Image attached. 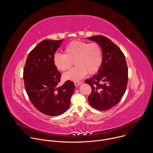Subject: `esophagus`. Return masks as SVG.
Instances as JSON below:
<instances>
[{"mask_svg": "<svg viewBox=\"0 0 153 153\" xmlns=\"http://www.w3.org/2000/svg\"><path fill=\"white\" fill-rule=\"evenodd\" d=\"M81 83V82H77V81H76V82H74V85H75V86H79L80 84Z\"/></svg>", "mask_w": 153, "mask_h": 153, "instance_id": "obj_1", "label": "esophagus"}]
</instances>
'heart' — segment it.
Segmentation results:
<instances>
[{
  "label": "heart",
  "mask_w": 153,
  "mask_h": 153,
  "mask_svg": "<svg viewBox=\"0 0 153 153\" xmlns=\"http://www.w3.org/2000/svg\"><path fill=\"white\" fill-rule=\"evenodd\" d=\"M53 63L61 71L68 70L73 64L76 65L71 70L63 74L66 80L78 81L87 73L96 74L102 62V53L96 42L88 43L80 40L70 42L64 48V54L56 53L53 58Z\"/></svg>",
  "instance_id": "b5f03b06"
}]
</instances>
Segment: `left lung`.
<instances>
[{"mask_svg": "<svg viewBox=\"0 0 153 153\" xmlns=\"http://www.w3.org/2000/svg\"><path fill=\"white\" fill-rule=\"evenodd\" d=\"M88 39L97 42L103 53L98 73L85 80L92 89L88 102L96 110H108L120 102L126 89L128 71L125 57L115 43L105 36L98 35Z\"/></svg>", "mask_w": 153, "mask_h": 153, "instance_id": "8db88e82", "label": "left lung"}]
</instances>
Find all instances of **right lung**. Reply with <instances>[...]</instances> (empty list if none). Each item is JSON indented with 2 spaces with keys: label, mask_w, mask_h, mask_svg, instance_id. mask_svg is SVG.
Listing matches in <instances>:
<instances>
[{
  "label": "right lung",
  "mask_w": 153,
  "mask_h": 153,
  "mask_svg": "<svg viewBox=\"0 0 153 153\" xmlns=\"http://www.w3.org/2000/svg\"><path fill=\"white\" fill-rule=\"evenodd\" d=\"M63 39L44 40L29 53L24 69L27 93L38 111L48 116H56L70 107L75 86L67 80L61 86V74L54 66L53 56Z\"/></svg>",
  "instance_id": "obj_1"
}]
</instances>
